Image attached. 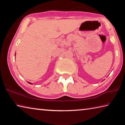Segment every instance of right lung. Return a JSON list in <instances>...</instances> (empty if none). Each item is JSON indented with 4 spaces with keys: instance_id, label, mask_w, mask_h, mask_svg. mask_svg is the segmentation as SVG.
<instances>
[{
    "instance_id": "right-lung-1",
    "label": "right lung",
    "mask_w": 125,
    "mask_h": 125,
    "mask_svg": "<svg viewBox=\"0 0 125 125\" xmlns=\"http://www.w3.org/2000/svg\"><path fill=\"white\" fill-rule=\"evenodd\" d=\"M28 83H29V84H32V83H30V82H28Z\"/></svg>"
}]
</instances>
